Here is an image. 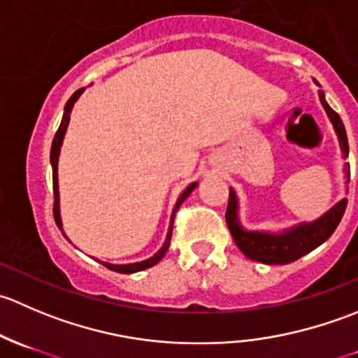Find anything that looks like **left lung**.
Masks as SVG:
<instances>
[{"instance_id":"8db88e82","label":"left lung","mask_w":358,"mask_h":358,"mask_svg":"<svg viewBox=\"0 0 358 358\" xmlns=\"http://www.w3.org/2000/svg\"><path fill=\"white\" fill-rule=\"evenodd\" d=\"M317 83V81H315ZM319 85V83H317ZM320 103L326 109L329 115L331 122H333L336 135L339 138V145H341L343 157H348V138H346L345 126H343L341 117L331 109L329 103L324 99V93L319 92ZM345 175L346 183L350 182V164H345ZM346 199H341L338 204L333 206L327 213H324L320 218L310 223H299V225L291 227V229L284 230L282 234H270V232H249L243 229L239 222V202H237L236 190L230 189L229 206H227V225H229L230 234H232L234 241H236L237 248L248 256L252 262L266 263V265H286V263L294 262V259L301 258L306 252L313 251L317 246L326 243L336 227L341 222L343 215L346 209Z\"/></svg>"}]
</instances>
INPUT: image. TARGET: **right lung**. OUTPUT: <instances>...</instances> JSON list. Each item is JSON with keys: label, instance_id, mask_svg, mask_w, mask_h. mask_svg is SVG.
Returning a JSON list of instances; mask_svg holds the SVG:
<instances>
[{"label": "right lung", "instance_id": "add662e5", "mask_svg": "<svg viewBox=\"0 0 358 358\" xmlns=\"http://www.w3.org/2000/svg\"><path fill=\"white\" fill-rule=\"evenodd\" d=\"M85 92V88L78 90V92L74 93V95L71 96V99L67 100L66 103V109H64V117H62V122H60L59 129H57L55 133V138H53V143H52V152H50V162H52V169H53V197H55V206H53V216H55V222L57 225L60 227V230H62V218H60V206H59V176H57V168H59V154H60V147H62V142H64V135H66L67 131V126H69V119H71V110L72 107H74L76 100L81 96V93ZM197 187V182L190 183L189 187H187L185 190L182 192V196L178 197V201H176L175 204V209H173V215H171V222H169V229H168V236H166V241L164 244H162V248L159 249L156 255L152 256V258L145 259V262H138V263H128V265H112V263H106V262H100L103 266H107L109 270H114V272L117 273H135V272H140V270H145V268H150V266L156 265L157 262H161L162 256L166 255V251H168L169 248V241H171V234H173V220H175V213L178 211V208L182 206V202L187 199V197L190 196V192H192L194 189ZM64 234V230H62ZM99 262V259H96Z\"/></svg>", "mask_w": 358, "mask_h": 358}]
</instances>
